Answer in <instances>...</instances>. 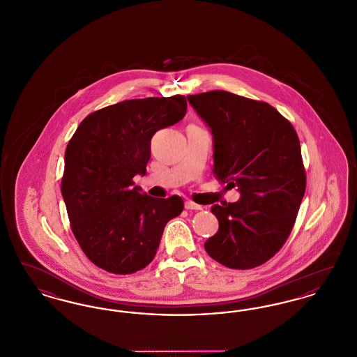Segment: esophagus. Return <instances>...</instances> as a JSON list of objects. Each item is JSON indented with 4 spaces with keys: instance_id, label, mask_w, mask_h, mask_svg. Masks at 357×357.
<instances>
[{
    "instance_id": "1",
    "label": "esophagus",
    "mask_w": 357,
    "mask_h": 357,
    "mask_svg": "<svg viewBox=\"0 0 357 357\" xmlns=\"http://www.w3.org/2000/svg\"><path fill=\"white\" fill-rule=\"evenodd\" d=\"M185 207H186L187 210H202L201 204H194L192 201H186L185 202Z\"/></svg>"
}]
</instances>
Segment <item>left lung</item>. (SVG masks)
Masks as SVG:
<instances>
[{
    "mask_svg": "<svg viewBox=\"0 0 357 357\" xmlns=\"http://www.w3.org/2000/svg\"><path fill=\"white\" fill-rule=\"evenodd\" d=\"M187 100L211 131L214 175L241 194L234 204L211 206L220 229L204 249L231 269L259 266L288 239L305 194L297 132L268 102L226 91Z\"/></svg>",
    "mask_w": 357,
    "mask_h": 357,
    "instance_id": "left-lung-1",
    "label": "left lung"
}]
</instances>
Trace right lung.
Segmentation results:
<instances>
[{
	"label": "right lung",
	"instance_id": "right-lung-1",
	"mask_svg": "<svg viewBox=\"0 0 357 357\" xmlns=\"http://www.w3.org/2000/svg\"><path fill=\"white\" fill-rule=\"evenodd\" d=\"M185 96L132 99L88 115L66 150L61 194L84 255L114 274H132L156 255L183 199L153 198L134 186L151 158V137L186 115Z\"/></svg>",
	"mask_w": 357,
	"mask_h": 357
}]
</instances>
